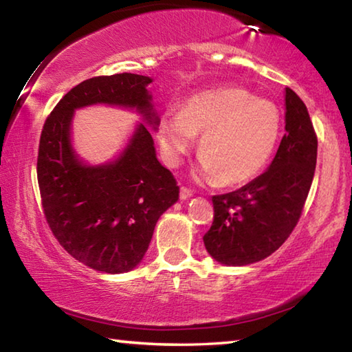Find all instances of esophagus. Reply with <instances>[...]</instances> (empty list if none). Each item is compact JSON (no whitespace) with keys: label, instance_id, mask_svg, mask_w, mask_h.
Wrapping results in <instances>:
<instances>
[{"label":"esophagus","instance_id":"1","mask_svg":"<svg viewBox=\"0 0 352 352\" xmlns=\"http://www.w3.org/2000/svg\"><path fill=\"white\" fill-rule=\"evenodd\" d=\"M190 197H192V190L182 186L180 188V199L182 200H186V199H190Z\"/></svg>","mask_w":352,"mask_h":352}]
</instances>
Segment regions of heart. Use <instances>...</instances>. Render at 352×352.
<instances>
[{
    "label": "heart",
    "instance_id": "1",
    "mask_svg": "<svg viewBox=\"0 0 352 352\" xmlns=\"http://www.w3.org/2000/svg\"><path fill=\"white\" fill-rule=\"evenodd\" d=\"M283 132V115L272 100L243 88H217L169 107L158 122L163 158L175 168L194 147L197 177L222 186H241L258 177L273 157Z\"/></svg>",
    "mask_w": 352,
    "mask_h": 352
}]
</instances>
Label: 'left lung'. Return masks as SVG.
<instances>
[{"instance_id": "1", "label": "left lung", "mask_w": 352, "mask_h": 352, "mask_svg": "<svg viewBox=\"0 0 352 352\" xmlns=\"http://www.w3.org/2000/svg\"><path fill=\"white\" fill-rule=\"evenodd\" d=\"M285 135L264 174L233 192L214 195L206 252L223 265L265 259L300 220L317 164V135L300 96L285 88Z\"/></svg>"}]
</instances>
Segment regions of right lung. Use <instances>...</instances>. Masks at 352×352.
I'll use <instances>...</instances> for the list:
<instances>
[{"mask_svg":"<svg viewBox=\"0 0 352 352\" xmlns=\"http://www.w3.org/2000/svg\"><path fill=\"white\" fill-rule=\"evenodd\" d=\"M148 83L151 77L132 73L83 80L60 99L40 136L37 177L47 225L74 259L110 275L140 264L158 219L180 194L146 127L157 132L160 122ZM98 103L135 109L143 122L116 159L88 165L75 152L70 129L77 108Z\"/></svg>","mask_w":352,"mask_h":352,"instance_id":"add662e5","label":"right lung"}]
</instances>
